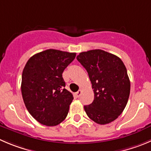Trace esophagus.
<instances>
[{"label": "esophagus", "instance_id": "1", "mask_svg": "<svg viewBox=\"0 0 151 151\" xmlns=\"http://www.w3.org/2000/svg\"><path fill=\"white\" fill-rule=\"evenodd\" d=\"M81 93H82V91L80 90H78V92H76V93H75V95H76V96L77 98H79L80 96H81Z\"/></svg>", "mask_w": 151, "mask_h": 151}]
</instances>
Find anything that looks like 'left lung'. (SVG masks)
<instances>
[{"mask_svg":"<svg viewBox=\"0 0 151 151\" xmlns=\"http://www.w3.org/2000/svg\"><path fill=\"white\" fill-rule=\"evenodd\" d=\"M77 60L86 69L94 92V100L84 106L86 113L97 124L112 122L127 105L130 82L123 61L101 50L79 53Z\"/></svg>","mask_w":151,"mask_h":151,"instance_id":"left-lung-1","label":"left lung"}]
</instances>
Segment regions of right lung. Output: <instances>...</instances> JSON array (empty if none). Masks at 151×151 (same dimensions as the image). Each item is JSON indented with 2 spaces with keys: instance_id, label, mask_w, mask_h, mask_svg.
<instances>
[{
  "instance_id": "add662e5",
  "label": "right lung",
  "mask_w": 151,
  "mask_h": 151,
  "mask_svg": "<svg viewBox=\"0 0 151 151\" xmlns=\"http://www.w3.org/2000/svg\"><path fill=\"white\" fill-rule=\"evenodd\" d=\"M76 55L50 49L32 55L24 67L23 99L31 116L44 125H58L67 117L73 96L64 88L62 73Z\"/></svg>"
}]
</instances>
